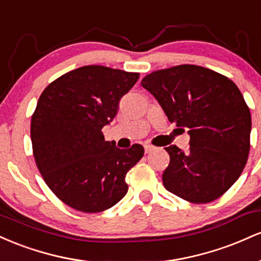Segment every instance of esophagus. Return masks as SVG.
I'll return each mask as SVG.
<instances>
[{
  "label": "esophagus",
  "instance_id": "esophagus-1",
  "mask_svg": "<svg viewBox=\"0 0 261 261\" xmlns=\"http://www.w3.org/2000/svg\"><path fill=\"white\" fill-rule=\"evenodd\" d=\"M154 149H155L154 146H152V145H145V152H146V153H149V152L154 151Z\"/></svg>",
  "mask_w": 261,
  "mask_h": 261
}]
</instances>
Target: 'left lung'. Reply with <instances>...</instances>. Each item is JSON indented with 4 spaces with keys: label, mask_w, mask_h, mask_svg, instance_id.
I'll use <instances>...</instances> for the list:
<instances>
[{
    "label": "left lung",
    "mask_w": 261,
    "mask_h": 261,
    "mask_svg": "<svg viewBox=\"0 0 261 261\" xmlns=\"http://www.w3.org/2000/svg\"><path fill=\"white\" fill-rule=\"evenodd\" d=\"M141 86L170 122L189 128L190 147H166L164 188L193 203L222 196L243 172L250 149L251 116L239 88L223 74L196 65L154 71Z\"/></svg>",
    "instance_id": "obj_1"
}]
</instances>
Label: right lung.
Masks as SVG:
<instances>
[{
  "instance_id": "obj_1",
  "label": "right lung",
  "mask_w": 261,
  "mask_h": 261,
  "mask_svg": "<svg viewBox=\"0 0 261 261\" xmlns=\"http://www.w3.org/2000/svg\"><path fill=\"white\" fill-rule=\"evenodd\" d=\"M139 77L89 65L62 74L41 93L32 116L33 154L47 187L70 207L94 214L126 195L125 176L145 149L139 143L118 148L101 128Z\"/></svg>"
}]
</instances>
